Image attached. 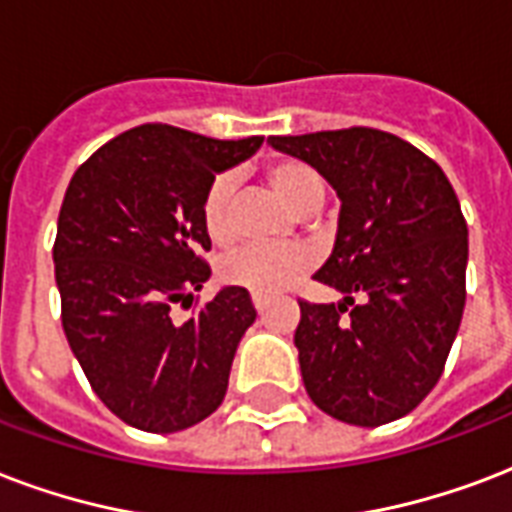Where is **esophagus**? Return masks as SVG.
I'll list each match as a JSON object with an SVG mask.
<instances>
[{"label":"esophagus","instance_id":"34e87169","mask_svg":"<svg viewBox=\"0 0 512 512\" xmlns=\"http://www.w3.org/2000/svg\"><path fill=\"white\" fill-rule=\"evenodd\" d=\"M252 303H255V311H257V314L263 317L265 311H268V303H271V300L263 298V295H252Z\"/></svg>","mask_w":512,"mask_h":512}]
</instances>
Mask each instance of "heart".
I'll return each instance as SVG.
<instances>
[{"label": "heart", "instance_id": "b5f03b06", "mask_svg": "<svg viewBox=\"0 0 512 512\" xmlns=\"http://www.w3.org/2000/svg\"><path fill=\"white\" fill-rule=\"evenodd\" d=\"M271 190L279 195L292 214L308 217L325 201V185L317 171L300 161H282L268 171ZM233 193L236 179L230 174H220L206 187L201 201V220L206 236L214 244H228L233 239ZM314 265V255L306 249H265L247 247L233 252L220 263V279L228 287H239L252 295H276L298 282L300 276Z\"/></svg>", "mask_w": 512, "mask_h": 512}]
</instances>
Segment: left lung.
Here are the masks:
<instances>
[{"label":"left lung","instance_id":"obj_1","mask_svg":"<svg viewBox=\"0 0 512 512\" xmlns=\"http://www.w3.org/2000/svg\"><path fill=\"white\" fill-rule=\"evenodd\" d=\"M268 144L341 198L335 247L314 279L343 300H300L295 330L308 397L354 427L403 419L438 384L462 322L467 222L454 187L432 158L376 128Z\"/></svg>","mask_w":512,"mask_h":512}]
</instances>
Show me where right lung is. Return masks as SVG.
<instances>
[{
    "mask_svg": "<svg viewBox=\"0 0 512 512\" xmlns=\"http://www.w3.org/2000/svg\"><path fill=\"white\" fill-rule=\"evenodd\" d=\"M260 144L150 123L99 147L66 187L53 247L66 341L101 403L131 427L169 435L225 400L257 317L249 292L222 287L185 325L171 306L209 279L206 187Z\"/></svg>",
    "mask_w": 512,
    "mask_h": 512,
    "instance_id": "add662e5",
    "label": "right lung"
}]
</instances>
